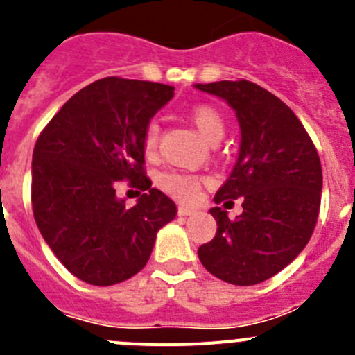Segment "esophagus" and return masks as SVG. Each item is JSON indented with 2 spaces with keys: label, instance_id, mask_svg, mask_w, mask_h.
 I'll list each match as a JSON object with an SVG mask.
<instances>
[{
  "label": "esophagus",
  "instance_id": "obj_1",
  "mask_svg": "<svg viewBox=\"0 0 355 355\" xmlns=\"http://www.w3.org/2000/svg\"><path fill=\"white\" fill-rule=\"evenodd\" d=\"M196 209L192 208H187V206H178V215L180 216H188V215H193Z\"/></svg>",
  "mask_w": 355,
  "mask_h": 355
}]
</instances>
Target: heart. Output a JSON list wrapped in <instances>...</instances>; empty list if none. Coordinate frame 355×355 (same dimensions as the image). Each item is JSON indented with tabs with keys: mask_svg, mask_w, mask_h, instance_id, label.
I'll return each mask as SVG.
<instances>
[{
	"mask_svg": "<svg viewBox=\"0 0 355 355\" xmlns=\"http://www.w3.org/2000/svg\"><path fill=\"white\" fill-rule=\"evenodd\" d=\"M188 117L192 121L193 126L197 128L199 135L208 144H216L224 137L225 122L222 114L215 106L211 105H196L190 112ZM159 142V126L156 122H149L144 131V153L147 156H155ZM162 188L171 196L178 197L181 200L192 202L199 196V190L202 187V180L196 175H184V174H165L159 181Z\"/></svg>",
	"mask_w": 355,
	"mask_h": 355,
	"instance_id": "heart-1",
	"label": "heart"
}]
</instances>
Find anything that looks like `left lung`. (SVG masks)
<instances>
[{
  "instance_id": "8db88e82",
  "label": "left lung",
  "mask_w": 355,
  "mask_h": 355,
  "mask_svg": "<svg viewBox=\"0 0 355 355\" xmlns=\"http://www.w3.org/2000/svg\"><path fill=\"white\" fill-rule=\"evenodd\" d=\"M227 101L240 122V155L215 202L241 197L243 213L229 220L209 209L215 238L200 245V263L225 283L252 286L290 265L315 231L322 197V165L302 122L279 97L247 80L197 83Z\"/></svg>"
}]
</instances>
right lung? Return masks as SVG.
<instances>
[{
    "instance_id": "add662e5",
    "label": "right lung",
    "mask_w": 355,
    "mask_h": 355,
    "mask_svg": "<svg viewBox=\"0 0 355 355\" xmlns=\"http://www.w3.org/2000/svg\"><path fill=\"white\" fill-rule=\"evenodd\" d=\"M174 87L110 76L87 85L37 139L31 206L39 231L62 265L85 283L110 286L142 270L158 229L175 205L150 187L144 131ZM126 179L144 193L128 209L114 187Z\"/></svg>"
}]
</instances>
